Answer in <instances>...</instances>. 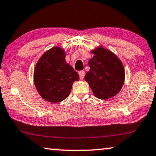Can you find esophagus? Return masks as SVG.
I'll use <instances>...</instances> for the list:
<instances>
[{"mask_svg":"<svg viewBox=\"0 0 156 156\" xmlns=\"http://www.w3.org/2000/svg\"><path fill=\"white\" fill-rule=\"evenodd\" d=\"M79 76H80V78L81 79V80H83V79L84 78V76H85V71H79Z\"/></svg>","mask_w":156,"mask_h":156,"instance_id":"34e87169","label":"esophagus"}]
</instances>
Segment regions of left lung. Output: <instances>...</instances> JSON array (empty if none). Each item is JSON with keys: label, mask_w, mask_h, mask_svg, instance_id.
<instances>
[{"label": "left lung", "mask_w": 156, "mask_h": 156, "mask_svg": "<svg viewBox=\"0 0 156 156\" xmlns=\"http://www.w3.org/2000/svg\"><path fill=\"white\" fill-rule=\"evenodd\" d=\"M94 56L88 61L90 71L85 76L96 98L107 100L122 89L124 82V66L109 50L100 47L91 51Z\"/></svg>", "instance_id": "8db88e82"}]
</instances>
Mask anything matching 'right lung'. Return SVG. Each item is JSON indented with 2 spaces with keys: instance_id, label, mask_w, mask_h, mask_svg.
I'll return each instance as SVG.
<instances>
[{
  "instance_id": "add662e5",
  "label": "right lung",
  "mask_w": 156,
  "mask_h": 156,
  "mask_svg": "<svg viewBox=\"0 0 156 156\" xmlns=\"http://www.w3.org/2000/svg\"><path fill=\"white\" fill-rule=\"evenodd\" d=\"M66 54L60 47L46 51L37 61L34 71V82L41 98L52 103L60 102L69 97L78 73L66 63Z\"/></svg>"
}]
</instances>
